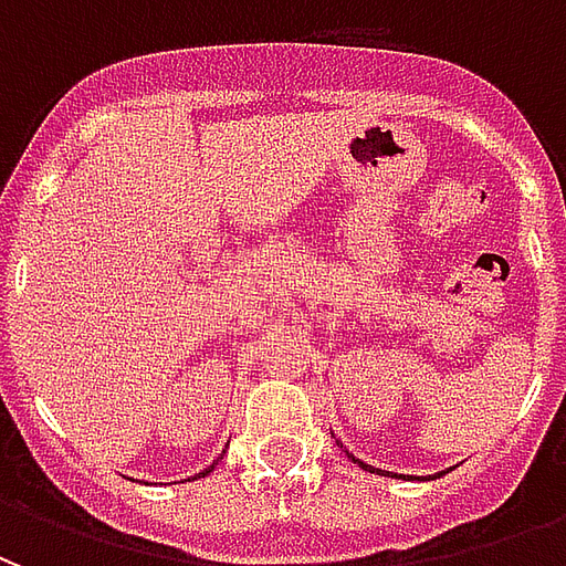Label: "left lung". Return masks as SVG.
I'll return each mask as SVG.
<instances>
[{"label":"left lung","instance_id":"obj_1","mask_svg":"<svg viewBox=\"0 0 566 566\" xmlns=\"http://www.w3.org/2000/svg\"><path fill=\"white\" fill-rule=\"evenodd\" d=\"M352 461H355V458H352ZM360 463V467H364V470H369V473H379V470H373V467H369V463H364V461H357Z\"/></svg>","mask_w":566,"mask_h":566}]
</instances>
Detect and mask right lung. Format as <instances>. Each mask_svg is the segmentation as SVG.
<instances>
[{
    "mask_svg": "<svg viewBox=\"0 0 566 566\" xmlns=\"http://www.w3.org/2000/svg\"><path fill=\"white\" fill-rule=\"evenodd\" d=\"M211 467H214V463H211ZM211 467H209V470H206V473H211ZM206 473H199V475H206Z\"/></svg>",
    "mask_w": 566,
    "mask_h": 566,
    "instance_id": "1",
    "label": "right lung"
}]
</instances>
